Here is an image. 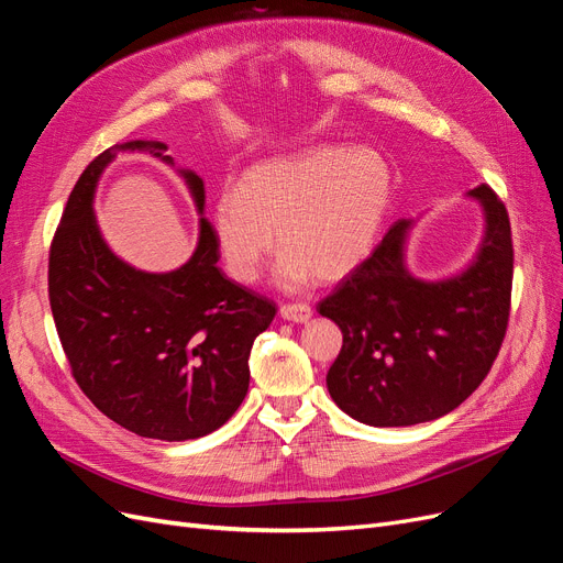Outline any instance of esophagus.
<instances>
[{"mask_svg":"<svg viewBox=\"0 0 563 563\" xmlns=\"http://www.w3.org/2000/svg\"><path fill=\"white\" fill-rule=\"evenodd\" d=\"M279 314L286 321H296V323H305L312 317V308L308 302H286L279 308Z\"/></svg>","mask_w":563,"mask_h":563,"instance_id":"1","label":"esophagus"}]
</instances>
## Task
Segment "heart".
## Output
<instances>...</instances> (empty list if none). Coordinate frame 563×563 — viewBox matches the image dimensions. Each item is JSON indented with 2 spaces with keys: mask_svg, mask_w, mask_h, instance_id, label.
<instances>
[{
  "mask_svg": "<svg viewBox=\"0 0 563 563\" xmlns=\"http://www.w3.org/2000/svg\"><path fill=\"white\" fill-rule=\"evenodd\" d=\"M389 168L364 147H310L251 166L223 190L211 211V234L228 275L261 277L269 253L284 246L277 282L302 288L314 277L340 279L376 242L389 203Z\"/></svg>",
  "mask_w": 563,
  "mask_h": 563,
  "instance_id": "1",
  "label": "heart"
}]
</instances>
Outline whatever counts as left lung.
I'll list each match as a JSON object with an SVG mask.
<instances>
[{"label": "left lung", "mask_w": 563, "mask_h": 563, "mask_svg": "<svg viewBox=\"0 0 563 563\" xmlns=\"http://www.w3.org/2000/svg\"><path fill=\"white\" fill-rule=\"evenodd\" d=\"M486 230L467 269L441 282L404 263L411 220H397L368 258L317 310L343 331L329 368L331 399L373 428H406L446 416L482 385L500 352L512 298L515 249L505 203L488 185Z\"/></svg>", "instance_id": "obj_1"}]
</instances>
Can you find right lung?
I'll return each mask as SVG.
<instances>
[{
	"label": "right lung",
	"mask_w": 563,
	"mask_h": 563,
	"mask_svg": "<svg viewBox=\"0 0 563 563\" xmlns=\"http://www.w3.org/2000/svg\"><path fill=\"white\" fill-rule=\"evenodd\" d=\"M122 150L174 162L164 143L133 141L84 168L48 251L51 312L73 376L100 413L139 437L197 439L244 401L253 340L277 308L220 272L207 218L192 258L174 272L152 275L117 258L96 225L93 192ZM180 174L203 213V180Z\"/></svg>",
	"instance_id": "obj_1"
}]
</instances>
